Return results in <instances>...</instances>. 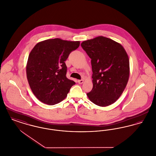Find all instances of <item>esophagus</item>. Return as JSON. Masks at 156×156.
Masks as SVG:
<instances>
[{"instance_id": "34e87169", "label": "esophagus", "mask_w": 156, "mask_h": 156, "mask_svg": "<svg viewBox=\"0 0 156 156\" xmlns=\"http://www.w3.org/2000/svg\"><path fill=\"white\" fill-rule=\"evenodd\" d=\"M83 80H78V82L80 83V84H81L83 82Z\"/></svg>"}]
</instances>
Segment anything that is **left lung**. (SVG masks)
Returning <instances> with one entry per match:
<instances>
[{"label": "left lung", "mask_w": 156, "mask_h": 156, "mask_svg": "<svg viewBox=\"0 0 156 156\" xmlns=\"http://www.w3.org/2000/svg\"><path fill=\"white\" fill-rule=\"evenodd\" d=\"M81 45L91 59L93 88L87 94L89 100L102 107L115 103L129 81L126 50L119 43L103 36L83 41Z\"/></svg>", "instance_id": "left-lung-1"}]
</instances>
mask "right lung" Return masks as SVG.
Here are the masks:
<instances>
[{"label": "right lung", "instance_id": "add662e5", "mask_svg": "<svg viewBox=\"0 0 156 156\" xmlns=\"http://www.w3.org/2000/svg\"><path fill=\"white\" fill-rule=\"evenodd\" d=\"M80 44V41L56 38L38 43L31 51L26 65L27 78L33 93L41 102L59 103L75 84L66 76L65 61Z\"/></svg>", "mask_w": 156, "mask_h": 156}]
</instances>
